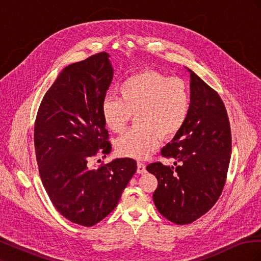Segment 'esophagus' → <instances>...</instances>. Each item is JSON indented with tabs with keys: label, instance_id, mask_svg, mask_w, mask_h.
Listing matches in <instances>:
<instances>
[{
	"label": "esophagus",
	"instance_id": "34e87169",
	"mask_svg": "<svg viewBox=\"0 0 261 261\" xmlns=\"http://www.w3.org/2000/svg\"><path fill=\"white\" fill-rule=\"evenodd\" d=\"M146 172V165L143 162H138L137 163V173L138 174H144Z\"/></svg>",
	"mask_w": 261,
	"mask_h": 261
}]
</instances>
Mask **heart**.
Returning a JSON list of instances; mask_svg holds the SVG:
<instances>
[{
  "label": "heart",
  "mask_w": 261,
  "mask_h": 261,
  "mask_svg": "<svg viewBox=\"0 0 261 261\" xmlns=\"http://www.w3.org/2000/svg\"><path fill=\"white\" fill-rule=\"evenodd\" d=\"M117 93L120 98L108 96L102 101L101 115L107 127L118 133L136 114L137 127L126 130L115 141L116 151L123 156H149L161 138L171 139L183 129L191 112L186 83L153 70L126 78Z\"/></svg>",
  "instance_id": "b5f03b06"
}]
</instances>
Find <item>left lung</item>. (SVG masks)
I'll use <instances>...</instances> for the list:
<instances>
[{
    "instance_id": "left-lung-1",
    "label": "left lung",
    "mask_w": 261,
    "mask_h": 261,
    "mask_svg": "<svg viewBox=\"0 0 261 261\" xmlns=\"http://www.w3.org/2000/svg\"><path fill=\"white\" fill-rule=\"evenodd\" d=\"M188 72V120L161 150L163 156L175 160L176 167L161 162L147 167L158 179L153 193L158 211L180 225L194 222L215 206L223 191L232 151L230 121L222 99L193 70Z\"/></svg>"
}]
</instances>
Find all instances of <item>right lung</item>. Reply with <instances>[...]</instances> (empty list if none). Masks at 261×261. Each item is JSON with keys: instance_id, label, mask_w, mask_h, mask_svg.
Segmentation results:
<instances>
[{"instance_id": "right-lung-1", "label": "right lung", "mask_w": 261, "mask_h": 261, "mask_svg": "<svg viewBox=\"0 0 261 261\" xmlns=\"http://www.w3.org/2000/svg\"><path fill=\"white\" fill-rule=\"evenodd\" d=\"M107 52L66 66L45 92L35 123L39 173L50 200L70 222L92 226L117 206L137 163L120 158L98 169L88 161L111 152L101 105L113 78Z\"/></svg>"}]
</instances>
